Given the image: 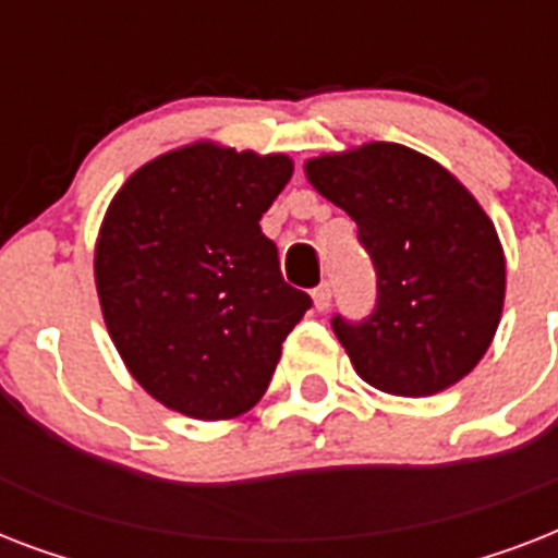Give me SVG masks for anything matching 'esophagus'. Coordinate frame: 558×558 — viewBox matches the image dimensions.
Wrapping results in <instances>:
<instances>
[{
  "instance_id": "obj_1",
  "label": "esophagus",
  "mask_w": 558,
  "mask_h": 558,
  "mask_svg": "<svg viewBox=\"0 0 558 558\" xmlns=\"http://www.w3.org/2000/svg\"><path fill=\"white\" fill-rule=\"evenodd\" d=\"M313 301H315V310H318V313H324V310H327V306H330V301H332L330 283H322L318 289H313Z\"/></svg>"
}]
</instances>
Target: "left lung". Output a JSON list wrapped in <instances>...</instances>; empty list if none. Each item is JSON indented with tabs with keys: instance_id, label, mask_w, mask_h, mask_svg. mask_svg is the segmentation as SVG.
Here are the masks:
<instances>
[{
	"instance_id": "obj_1",
	"label": "left lung",
	"mask_w": 558,
	"mask_h": 558,
	"mask_svg": "<svg viewBox=\"0 0 558 558\" xmlns=\"http://www.w3.org/2000/svg\"><path fill=\"white\" fill-rule=\"evenodd\" d=\"M348 210L376 269V310L332 330L367 385L432 397L484 359L501 322L507 260L493 219L449 170L390 142L304 165Z\"/></svg>"
}]
</instances>
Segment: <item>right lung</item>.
<instances>
[{"instance_id": "1", "label": "right lung", "mask_w": 558, "mask_h": 558, "mask_svg": "<svg viewBox=\"0 0 558 558\" xmlns=\"http://www.w3.org/2000/svg\"><path fill=\"white\" fill-rule=\"evenodd\" d=\"M289 179L283 153L196 142L147 161L109 202L95 243L100 313L161 405L231 420L269 388L280 344L313 306L260 231Z\"/></svg>"}]
</instances>
